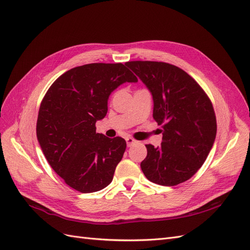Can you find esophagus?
Returning a JSON list of instances; mask_svg holds the SVG:
<instances>
[{
    "label": "esophagus",
    "mask_w": 250,
    "mask_h": 250,
    "mask_svg": "<svg viewBox=\"0 0 250 250\" xmlns=\"http://www.w3.org/2000/svg\"><path fill=\"white\" fill-rule=\"evenodd\" d=\"M126 143H127V146H128V147H130V146H132V145H133V144L138 143V141H137V140H134V139H132V138H130V137H128V138H126Z\"/></svg>",
    "instance_id": "obj_1"
}]
</instances>
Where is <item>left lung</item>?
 <instances>
[{"label":"left lung","mask_w":250,"mask_h":250,"mask_svg":"<svg viewBox=\"0 0 250 250\" xmlns=\"http://www.w3.org/2000/svg\"><path fill=\"white\" fill-rule=\"evenodd\" d=\"M125 65L152 94L153 118L162 126L161 147L146 145L143 173L161 186L185 183L200 169L215 142L213 104L195 79L176 65L148 60Z\"/></svg>","instance_id":"8db88e82"}]
</instances>
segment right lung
Here are the masks:
<instances>
[{"label":"right lung","mask_w":250,"mask_h":250,"mask_svg":"<svg viewBox=\"0 0 250 250\" xmlns=\"http://www.w3.org/2000/svg\"><path fill=\"white\" fill-rule=\"evenodd\" d=\"M137 81L123 63H88L63 73L44 95L37 140L52 169L74 190L93 193L111 183L126 142L97 133L96 122L106 116L112 90Z\"/></svg>","instance_id":"1"}]
</instances>
